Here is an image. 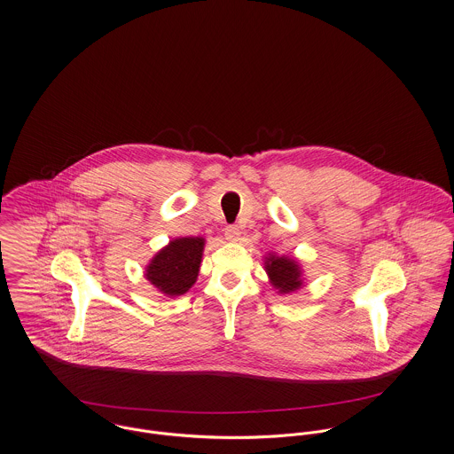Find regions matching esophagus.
Wrapping results in <instances>:
<instances>
[{
    "instance_id": "1",
    "label": "esophagus",
    "mask_w": 454,
    "mask_h": 454,
    "mask_svg": "<svg viewBox=\"0 0 454 454\" xmlns=\"http://www.w3.org/2000/svg\"><path fill=\"white\" fill-rule=\"evenodd\" d=\"M241 238V232H239V227L238 225H229L225 229V239L231 241V243H238Z\"/></svg>"
}]
</instances>
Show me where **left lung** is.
Instances as JSON below:
<instances>
[{
	"mask_svg": "<svg viewBox=\"0 0 454 454\" xmlns=\"http://www.w3.org/2000/svg\"><path fill=\"white\" fill-rule=\"evenodd\" d=\"M263 267L269 276L270 286L279 294H289L305 286L303 269L294 256H279L278 253H267Z\"/></svg>",
	"mask_w": 454,
	"mask_h": 454,
	"instance_id": "left-lung-1",
	"label": "left lung"
}]
</instances>
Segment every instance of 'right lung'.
Listing matches in <instances>:
<instances>
[{"mask_svg":"<svg viewBox=\"0 0 454 454\" xmlns=\"http://www.w3.org/2000/svg\"><path fill=\"white\" fill-rule=\"evenodd\" d=\"M205 245L201 236L171 239L145 265L144 278L168 298L185 294L198 281Z\"/></svg>","mask_w":454,"mask_h":454,"instance_id":"right-lung-1","label":"right lung"}]
</instances>
